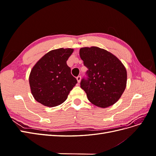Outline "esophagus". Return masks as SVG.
<instances>
[{
	"instance_id": "obj_1",
	"label": "esophagus",
	"mask_w": 156,
	"mask_h": 156,
	"mask_svg": "<svg viewBox=\"0 0 156 156\" xmlns=\"http://www.w3.org/2000/svg\"><path fill=\"white\" fill-rule=\"evenodd\" d=\"M81 76H77V82L79 83H80V81H81Z\"/></svg>"
}]
</instances>
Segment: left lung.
<instances>
[{
    "label": "left lung",
    "mask_w": 156,
    "mask_h": 156,
    "mask_svg": "<svg viewBox=\"0 0 156 156\" xmlns=\"http://www.w3.org/2000/svg\"><path fill=\"white\" fill-rule=\"evenodd\" d=\"M79 55L88 68L81 88L94 105L106 108L119 100L124 92L127 72L114 55L98 47L80 49Z\"/></svg>",
    "instance_id": "obj_1"
}]
</instances>
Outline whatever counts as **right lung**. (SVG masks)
<instances>
[{
  "label": "right lung",
  "instance_id": "1",
  "mask_svg": "<svg viewBox=\"0 0 156 156\" xmlns=\"http://www.w3.org/2000/svg\"><path fill=\"white\" fill-rule=\"evenodd\" d=\"M73 49L52 50L41 57L29 75L31 92L41 104L53 107L62 104L77 81L71 74L66 61Z\"/></svg>",
  "mask_w": 156,
  "mask_h": 156
}]
</instances>
